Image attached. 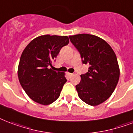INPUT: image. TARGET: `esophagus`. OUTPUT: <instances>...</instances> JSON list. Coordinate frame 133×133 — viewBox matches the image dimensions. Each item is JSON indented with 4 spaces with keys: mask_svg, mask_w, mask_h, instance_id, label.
I'll return each mask as SVG.
<instances>
[{
    "mask_svg": "<svg viewBox=\"0 0 133 133\" xmlns=\"http://www.w3.org/2000/svg\"><path fill=\"white\" fill-rule=\"evenodd\" d=\"M68 75L69 77H71V76L73 75V74H72V73H70V72H68Z\"/></svg>",
    "mask_w": 133,
    "mask_h": 133,
    "instance_id": "1",
    "label": "esophagus"
}]
</instances>
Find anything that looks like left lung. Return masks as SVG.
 Segmentation results:
<instances>
[{"mask_svg": "<svg viewBox=\"0 0 133 133\" xmlns=\"http://www.w3.org/2000/svg\"><path fill=\"white\" fill-rule=\"evenodd\" d=\"M81 54L82 63L89 65L88 72L76 85L78 96L84 103L96 106L111 96L118 84L120 69L111 46L100 37L90 34L69 36Z\"/></svg>", "mask_w": 133, "mask_h": 133, "instance_id": "left-lung-1", "label": "left lung"}]
</instances>
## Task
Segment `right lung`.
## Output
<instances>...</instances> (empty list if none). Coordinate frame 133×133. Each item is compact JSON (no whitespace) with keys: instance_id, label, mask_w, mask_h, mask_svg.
<instances>
[{"instance_id":"obj_1","label":"right lung","mask_w":133,"mask_h":133,"mask_svg":"<svg viewBox=\"0 0 133 133\" xmlns=\"http://www.w3.org/2000/svg\"><path fill=\"white\" fill-rule=\"evenodd\" d=\"M68 43V36L41 35L30 41L23 51L18 77L26 94L35 103L48 105L60 96L67 82L65 74L56 72L51 67L61 49Z\"/></svg>"}]
</instances>
